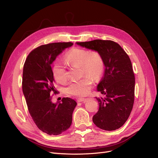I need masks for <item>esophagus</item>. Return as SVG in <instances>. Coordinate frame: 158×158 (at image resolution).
<instances>
[{
    "instance_id": "esophagus-1",
    "label": "esophagus",
    "mask_w": 158,
    "mask_h": 158,
    "mask_svg": "<svg viewBox=\"0 0 158 158\" xmlns=\"http://www.w3.org/2000/svg\"><path fill=\"white\" fill-rule=\"evenodd\" d=\"M88 100V99H86V98H78L77 101L78 102H85V101H87Z\"/></svg>"
}]
</instances>
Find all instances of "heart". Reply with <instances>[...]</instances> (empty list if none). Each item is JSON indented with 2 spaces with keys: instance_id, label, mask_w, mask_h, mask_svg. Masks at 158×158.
<instances>
[{
  "instance_id": "1",
  "label": "heart",
  "mask_w": 158,
  "mask_h": 158,
  "mask_svg": "<svg viewBox=\"0 0 158 158\" xmlns=\"http://www.w3.org/2000/svg\"><path fill=\"white\" fill-rule=\"evenodd\" d=\"M64 62L69 65H80L83 73L97 78L100 77L104 69V62L97 52L82 48H74L65 56ZM54 78L59 83H65L67 81V72L63 64L57 63L53 68ZM94 80L89 75H85L77 81L71 82L67 89L69 94L83 97L88 95L91 89Z\"/></svg>"
}]
</instances>
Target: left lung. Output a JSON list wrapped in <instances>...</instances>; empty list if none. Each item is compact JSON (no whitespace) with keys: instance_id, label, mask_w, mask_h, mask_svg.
Listing matches in <instances>:
<instances>
[{"instance_id":"1","label":"left lung","mask_w":158,"mask_h":158,"mask_svg":"<svg viewBox=\"0 0 158 158\" xmlns=\"http://www.w3.org/2000/svg\"><path fill=\"white\" fill-rule=\"evenodd\" d=\"M77 44L97 52L105 65V73L97 90L105 97H95L99 110L93 117L95 126L114 131L126 123L135 99V75L131 60L122 48L112 40H94Z\"/></svg>"}]
</instances>
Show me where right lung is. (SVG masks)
<instances>
[{"label":"right lung","mask_w":158,"mask_h":158,"mask_svg":"<svg viewBox=\"0 0 158 158\" xmlns=\"http://www.w3.org/2000/svg\"><path fill=\"white\" fill-rule=\"evenodd\" d=\"M72 42H56L35 48L27 56L23 71L22 89L27 107L40 130L50 135H57L71 126L73 112L77 103L63 97L53 103L51 92L57 91L51 64Z\"/></svg>","instance_id":"add662e5"}]
</instances>
